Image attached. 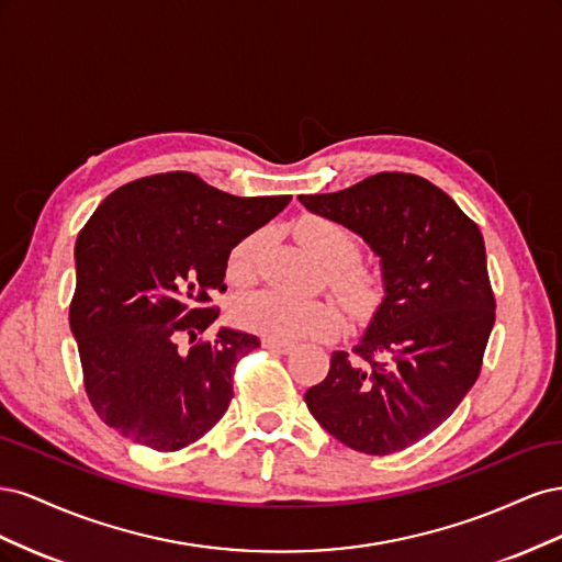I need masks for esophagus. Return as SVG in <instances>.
Segmentation results:
<instances>
[{
    "mask_svg": "<svg viewBox=\"0 0 562 562\" xmlns=\"http://www.w3.org/2000/svg\"><path fill=\"white\" fill-rule=\"evenodd\" d=\"M262 347L279 353H291L295 349L293 342H283V339H274V337H262Z\"/></svg>",
    "mask_w": 562,
    "mask_h": 562,
    "instance_id": "34e87169",
    "label": "esophagus"
}]
</instances>
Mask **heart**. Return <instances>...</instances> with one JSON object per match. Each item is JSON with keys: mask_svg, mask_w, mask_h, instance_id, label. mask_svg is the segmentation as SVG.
<instances>
[{"mask_svg": "<svg viewBox=\"0 0 562 562\" xmlns=\"http://www.w3.org/2000/svg\"><path fill=\"white\" fill-rule=\"evenodd\" d=\"M297 239L316 260L333 267L330 279L353 304H368L375 297V279L351 260L359 255V241L349 227L330 217H304L297 225ZM260 236L250 234L229 252L227 274L244 281L252 274ZM234 316L244 328L274 339L323 337L339 326L335 304L323 300H302L277 291H260L234 304Z\"/></svg>", "mask_w": 562, "mask_h": 562, "instance_id": "1", "label": "heart"}]
</instances>
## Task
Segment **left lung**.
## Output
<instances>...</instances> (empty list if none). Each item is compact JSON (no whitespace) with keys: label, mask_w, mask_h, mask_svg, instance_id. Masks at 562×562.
<instances>
[{"label":"left lung","mask_w":562,"mask_h":562,"mask_svg":"<svg viewBox=\"0 0 562 562\" xmlns=\"http://www.w3.org/2000/svg\"><path fill=\"white\" fill-rule=\"evenodd\" d=\"M307 211L349 227L380 258L384 300L361 342L333 351L304 401L323 429L366 454H391L438 429L481 375L495 295L479 225L436 184L378 173Z\"/></svg>","instance_id":"8db88e82"}]
</instances>
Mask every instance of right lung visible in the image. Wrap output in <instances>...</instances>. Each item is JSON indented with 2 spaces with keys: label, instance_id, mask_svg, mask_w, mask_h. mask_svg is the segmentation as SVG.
Here are the masks:
<instances>
[{
  "label": "right lung",
  "instance_id": "add662e5",
  "mask_svg": "<svg viewBox=\"0 0 562 562\" xmlns=\"http://www.w3.org/2000/svg\"><path fill=\"white\" fill-rule=\"evenodd\" d=\"M288 201L234 196L171 171L119 187L95 209L75 246L70 328L89 401L110 429L176 452L227 413L236 361L260 339L232 328L193 339L217 318L211 297L227 291L232 248Z\"/></svg>",
  "mask_w": 562,
  "mask_h": 562
}]
</instances>
